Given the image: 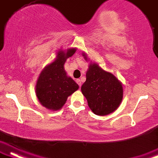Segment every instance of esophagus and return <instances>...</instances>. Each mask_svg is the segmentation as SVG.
Listing matches in <instances>:
<instances>
[{
	"instance_id": "34e87169",
	"label": "esophagus",
	"mask_w": 158,
	"mask_h": 158,
	"mask_svg": "<svg viewBox=\"0 0 158 158\" xmlns=\"http://www.w3.org/2000/svg\"><path fill=\"white\" fill-rule=\"evenodd\" d=\"M76 82H77V84H78L79 87H81V85H82V83H81V80H80V79H77V81H76Z\"/></svg>"
}]
</instances>
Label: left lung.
<instances>
[{"label": "left lung", "mask_w": 158, "mask_h": 158, "mask_svg": "<svg viewBox=\"0 0 158 158\" xmlns=\"http://www.w3.org/2000/svg\"><path fill=\"white\" fill-rule=\"evenodd\" d=\"M85 59L86 56L83 54ZM92 112L106 116L118 108L123 97L122 83L111 73L102 70L96 64H90L86 81L81 86Z\"/></svg>", "instance_id": "left-lung-1"}]
</instances>
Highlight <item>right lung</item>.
<instances>
[{
	"label": "right lung",
	"mask_w": 158,
	"mask_h": 158,
	"mask_svg": "<svg viewBox=\"0 0 158 158\" xmlns=\"http://www.w3.org/2000/svg\"><path fill=\"white\" fill-rule=\"evenodd\" d=\"M76 49L67 52H58L57 58L44 68L39 77L36 94L39 101L45 108L52 110H59L67 97L77 90L78 85L71 77H67L64 64L67 58L73 56Z\"/></svg>",
	"instance_id": "add662e5"
}]
</instances>
